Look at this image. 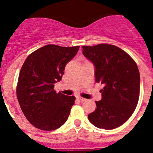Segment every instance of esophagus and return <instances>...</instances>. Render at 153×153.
<instances>
[{
	"instance_id": "34e87169",
	"label": "esophagus",
	"mask_w": 153,
	"mask_h": 153,
	"mask_svg": "<svg viewBox=\"0 0 153 153\" xmlns=\"http://www.w3.org/2000/svg\"><path fill=\"white\" fill-rule=\"evenodd\" d=\"M76 99H79V100L81 101V102H85V101H86V99H84V98L81 97V96H77V97H76Z\"/></svg>"
}]
</instances>
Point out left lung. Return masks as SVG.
Returning <instances> with one entry per match:
<instances>
[{"label": "left lung", "mask_w": 153, "mask_h": 153, "mask_svg": "<svg viewBox=\"0 0 153 153\" xmlns=\"http://www.w3.org/2000/svg\"><path fill=\"white\" fill-rule=\"evenodd\" d=\"M82 54L96 67V82L104 85L102 99L88 115L98 128L112 130L122 125L132 114L140 97L138 67L127 52L113 45L82 46Z\"/></svg>", "instance_id": "obj_1"}]
</instances>
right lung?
<instances>
[{
  "label": "right lung",
  "instance_id": "obj_1",
  "mask_svg": "<svg viewBox=\"0 0 153 153\" xmlns=\"http://www.w3.org/2000/svg\"><path fill=\"white\" fill-rule=\"evenodd\" d=\"M79 48L47 45L31 53L22 64L16 96L26 119L36 128L54 131L67 121L76 98L57 93L54 84L61 80Z\"/></svg>",
  "mask_w": 153,
  "mask_h": 153
}]
</instances>
